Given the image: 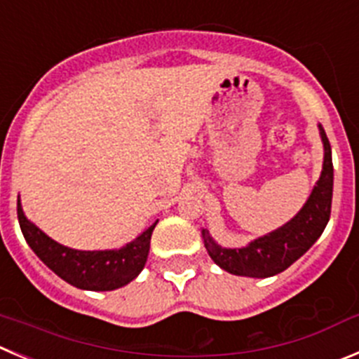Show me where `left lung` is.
Masks as SVG:
<instances>
[{
    "mask_svg": "<svg viewBox=\"0 0 359 359\" xmlns=\"http://www.w3.org/2000/svg\"><path fill=\"white\" fill-rule=\"evenodd\" d=\"M320 136L324 143V164L320 179L303 209L287 225L274 230L269 236L253 241L250 246L237 248V250L217 246L203 230L205 248L210 259L217 266L237 276L269 278L292 266L319 239L330 221L331 198H333L331 145L323 127H320Z\"/></svg>",
    "mask_w": 359,
    "mask_h": 359,
    "instance_id": "left-lung-1",
    "label": "left lung"
}]
</instances>
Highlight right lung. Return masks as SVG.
<instances>
[{"mask_svg": "<svg viewBox=\"0 0 359 359\" xmlns=\"http://www.w3.org/2000/svg\"><path fill=\"white\" fill-rule=\"evenodd\" d=\"M22 236L35 255L70 285L85 290H115L142 273L150 250V237L157 221L136 241L111 251H79L58 244L25 217L18 200Z\"/></svg>", "mask_w": 359, "mask_h": 359, "instance_id": "1", "label": "right lung"}]
</instances>
